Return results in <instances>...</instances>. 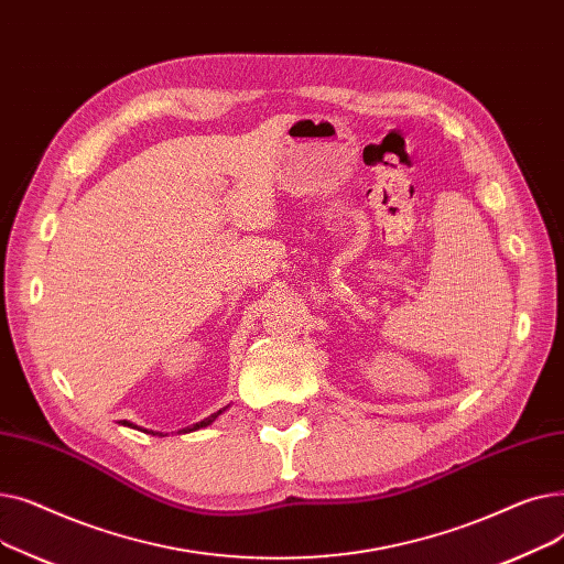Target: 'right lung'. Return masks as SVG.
Segmentation results:
<instances>
[{
    "mask_svg": "<svg viewBox=\"0 0 564 564\" xmlns=\"http://www.w3.org/2000/svg\"><path fill=\"white\" fill-rule=\"evenodd\" d=\"M221 411H226V406L224 409H219L217 413H213V416H207V419H203L200 423H196V425H189V427H185V430H181L183 434H187V432H194V430H200V427H207V425H210V423H215L217 419H219V413ZM123 425H128V427H137V425H132V423H128V421H123ZM162 436V434H160Z\"/></svg>",
    "mask_w": 564,
    "mask_h": 564,
    "instance_id": "right-lung-1",
    "label": "right lung"
}]
</instances>
